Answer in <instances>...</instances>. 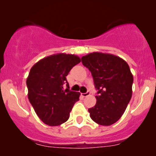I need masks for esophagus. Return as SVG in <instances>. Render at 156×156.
<instances>
[{
	"mask_svg": "<svg viewBox=\"0 0 156 156\" xmlns=\"http://www.w3.org/2000/svg\"><path fill=\"white\" fill-rule=\"evenodd\" d=\"M89 94H90V92H86V93H82L81 95H82V97H83V98H86V97L89 96Z\"/></svg>",
	"mask_w": 156,
	"mask_h": 156,
	"instance_id": "obj_1",
	"label": "esophagus"
}]
</instances>
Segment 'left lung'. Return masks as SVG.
Here are the masks:
<instances>
[{
  "label": "left lung",
  "mask_w": 156,
  "mask_h": 156,
  "mask_svg": "<svg viewBox=\"0 0 156 156\" xmlns=\"http://www.w3.org/2000/svg\"><path fill=\"white\" fill-rule=\"evenodd\" d=\"M81 60L98 90L95 105L88 109L91 119L104 126L114 124L131 99L133 77L129 66L120 57L100 52L89 53Z\"/></svg>",
  "instance_id": "left-lung-1"
}]
</instances>
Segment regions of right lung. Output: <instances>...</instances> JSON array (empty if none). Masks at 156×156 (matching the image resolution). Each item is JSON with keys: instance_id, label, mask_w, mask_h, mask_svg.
<instances>
[{"instance_id": "add662e5", "label": "right lung", "mask_w": 156, "mask_h": 156, "mask_svg": "<svg viewBox=\"0 0 156 156\" xmlns=\"http://www.w3.org/2000/svg\"><path fill=\"white\" fill-rule=\"evenodd\" d=\"M80 62L78 55L56 53L44 57L31 67L26 80L28 98L44 124L58 126L65 122L80 93L69 90L66 76ZM66 85V90L63 87Z\"/></svg>"}]
</instances>
